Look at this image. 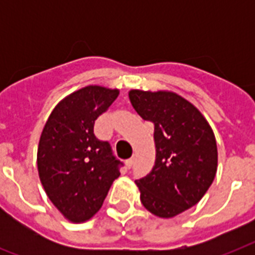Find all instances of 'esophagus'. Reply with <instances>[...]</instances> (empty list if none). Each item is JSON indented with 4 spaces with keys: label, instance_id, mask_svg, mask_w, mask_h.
Instances as JSON below:
<instances>
[{
    "label": "esophagus",
    "instance_id": "34e87169",
    "mask_svg": "<svg viewBox=\"0 0 255 255\" xmlns=\"http://www.w3.org/2000/svg\"><path fill=\"white\" fill-rule=\"evenodd\" d=\"M126 165H127V168L128 169H129V168H132V165H133V159H128V160H126Z\"/></svg>",
    "mask_w": 255,
    "mask_h": 255
}]
</instances>
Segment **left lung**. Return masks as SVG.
<instances>
[{
	"label": "left lung",
	"instance_id": "1",
	"mask_svg": "<svg viewBox=\"0 0 255 255\" xmlns=\"http://www.w3.org/2000/svg\"><path fill=\"white\" fill-rule=\"evenodd\" d=\"M135 111L155 126L156 160L136 180L144 208L172 218L196 205L217 172V144L209 123L193 104L170 91L128 92Z\"/></svg>",
	"mask_w": 255,
	"mask_h": 255
}]
</instances>
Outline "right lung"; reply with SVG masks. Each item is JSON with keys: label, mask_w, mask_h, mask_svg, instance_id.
<instances>
[{"label": "right lung", "mask_w": 255, "mask_h": 255, "mask_svg": "<svg viewBox=\"0 0 255 255\" xmlns=\"http://www.w3.org/2000/svg\"><path fill=\"white\" fill-rule=\"evenodd\" d=\"M119 95V90L86 86L55 106L38 144L39 180L47 197L69 221L95 216L123 165L108 141L94 135L95 120Z\"/></svg>", "instance_id": "1"}]
</instances>
